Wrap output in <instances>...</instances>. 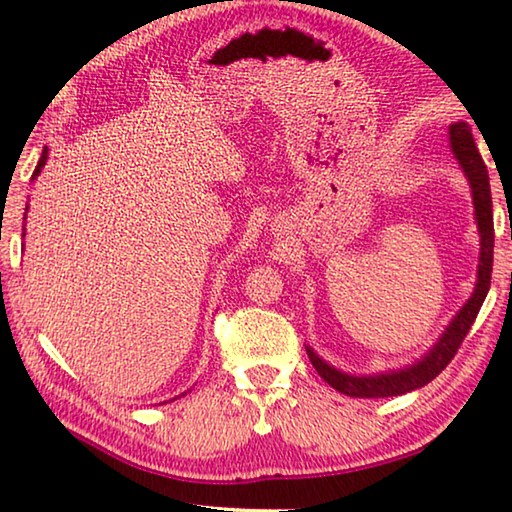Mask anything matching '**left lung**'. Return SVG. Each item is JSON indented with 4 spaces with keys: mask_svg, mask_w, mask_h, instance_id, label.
Listing matches in <instances>:
<instances>
[{
    "mask_svg": "<svg viewBox=\"0 0 512 512\" xmlns=\"http://www.w3.org/2000/svg\"><path fill=\"white\" fill-rule=\"evenodd\" d=\"M449 140H452V151L456 155L458 164H461L467 180L472 187V201H474V214L476 225L481 232V257H479V280L472 298L465 302L463 309L454 316L452 323L440 336V341L424 354V357L413 363V366L404 370H391L381 372V375H368V377H354L345 375V372L336 370L325 363L318 354L307 348L309 361L320 377H323L329 386L336 391L350 397H393L411 393L415 388L427 386L431 379H436L440 372L447 368V363L454 359V354L461 348L463 339L470 332L476 314L483 305L485 296L490 289V275H492V248H495V225H492V196H490V178L485 162L481 158L479 149H476L474 137L470 126L465 121L449 126Z\"/></svg>",
    "mask_w": 512,
    "mask_h": 512,
    "instance_id": "8db88e82",
    "label": "left lung"
}]
</instances>
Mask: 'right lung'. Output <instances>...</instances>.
<instances>
[{"label":"right lung","instance_id":"right-lung-1","mask_svg":"<svg viewBox=\"0 0 512 512\" xmlns=\"http://www.w3.org/2000/svg\"><path fill=\"white\" fill-rule=\"evenodd\" d=\"M45 162H47V149L42 151V155H40V160H38V167H36V171H33V178H36L38 173L42 171V167H45Z\"/></svg>","mask_w":512,"mask_h":512}]
</instances>
